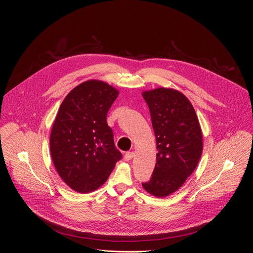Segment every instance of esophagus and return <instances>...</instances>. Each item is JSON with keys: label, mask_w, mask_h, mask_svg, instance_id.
Listing matches in <instances>:
<instances>
[{"label": "esophagus", "mask_w": 253, "mask_h": 253, "mask_svg": "<svg viewBox=\"0 0 253 253\" xmlns=\"http://www.w3.org/2000/svg\"><path fill=\"white\" fill-rule=\"evenodd\" d=\"M133 157H134V152H127V153L124 155V160H125V161H129V160H131Z\"/></svg>", "instance_id": "obj_1"}]
</instances>
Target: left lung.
Wrapping results in <instances>:
<instances>
[{"label":"left lung","mask_w":253,"mask_h":253,"mask_svg":"<svg viewBox=\"0 0 253 253\" xmlns=\"http://www.w3.org/2000/svg\"><path fill=\"white\" fill-rule=\"evenodd\" d=\"M151 115L157 151L150 181L143 188L156 197H165L181 187L195 170L203 142L200 124L190 101L170 88L142 93Z\"/></svg>","instance_id":"1"}]
</instances>
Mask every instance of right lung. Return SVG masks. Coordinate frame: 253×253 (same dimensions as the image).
Instances as JSON below:
<instances>
[{"instance_id":"right-lung-1","label":"right lung","mask_w":253,"mask_h":253,"mask_svg":"<svg viewBox=\"0 0 253 253\" xmlns=\"http://www.w3.org/2000/svg\"><path fill=\"white\" fill-rule=\"evenodd\" d=\"M118 95L109 84L89 80L72 90L59 108L50 135L51 156L63 181L79 193L103 185L122 158L107 124Z\"/></svg>"}]
</instances>
